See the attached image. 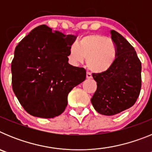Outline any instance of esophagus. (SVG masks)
I'll return each mask as SVG.
<instances>
[{"instance_id":"obj_1","label":"esophagus","mask_w":152,"mask_h":152,"mask_svg":"<svg viewBox=\"0 0 152 152\" xmlns=\"http://www.w3.org/2000/svg\"><path fill=\"white\" fill-rule=\"evenodd\" d=\"M86 77H87L88 79L92 78V75H91V72H87V74H86Z\"/></svg>"}]
</instances>
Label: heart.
<instances>
[{"label": "heart", "instance_id": "obj_1", "mask_svg": "<svg viewBox=\"0 0 152 152\" xmlns=\"http://www.w3.org/2000/svg\"><path fill=\"white\" fill-rule=\"evenodd\" d=\"M116 57V48L111 38L100 34L89 35L80 39L77 46H70L68 58L72 64H80L86 58L87 66L96 73L112 67Z\"/></svg>", "mask_w": 152, "mask_h": 152}]
</instances>
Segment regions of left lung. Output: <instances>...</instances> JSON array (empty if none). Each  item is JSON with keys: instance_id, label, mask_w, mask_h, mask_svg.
<instances>
[{"instance_id": "left-lung-1", "label": "left lung", "mask_w": 152, "mask_h": 152, "mask_svg": "<svg viewBox=\"0 0 152 152\" xmlns=\"http://www.w3.org/2000/svg\"><path fill=\"white\" fill-rule=\"evenodd\" d=\"M110 33L116 48L115 61L106 72L92 74L97 88L91 103L96 112L106 116L132 107L142 87V64L135 49L116 31Z\"/></svg>"}]
</instances>
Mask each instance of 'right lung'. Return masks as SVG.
I'll use <instances>...</instances> for the list:
<instances>
[{
  "label": "right lung",
  "instance_id": "right-lung-1",
  "mask_svg": "<svg viewBox=\"0 0 152 152\" xmlns=\"http://www.w3.org/2000/svg\"><path fill=\"white\" fill-rule=\"evenodd\" d=\"M76 37L45 25L37 26L17 45L11 63L12 88L32 116L53 118L68 104L69 92L86 78V70L68 64Z\"/></svg>",
  "mask_w": 152,
  "mask_h": 152
}]
</instances>
